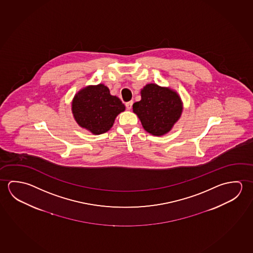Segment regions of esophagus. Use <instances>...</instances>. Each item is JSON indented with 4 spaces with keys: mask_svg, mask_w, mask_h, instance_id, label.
<instances>
[{
    "mask_svg": "<svg viewBox=\"0 0 253 253\" xmlns=\"http://www.w3.org/2000/svg\"><path fill=\"white\" fill-rule=\"evenodd\" d=\"M133 101H128V102H126L125 103V106H126V108L129 110V109H131L132 108Z\"/></svg>",
    "mask_w": 253,
    "mask_h": 253,
    "instance_id": "esophagus-1",
    "label": "esophagus"
}]
</instances>
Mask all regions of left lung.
I'll use <instances>...</instances> for the list:
<instances>
[{
  "mask_svg": "<svg viewBox=\"0 0 253 253\" xmlns=\"http://www.w3.org/2000/svg\"><path fill=\"white\" fill-rule=\"evenodd\" d=\"M182 110L178 94L156 84H146L141 90L140 101L133 104V112L137 114L145 130L154 136L169 132Z\"/></svg>",
  "mask_w": 253,
  "mask_h": 253,
  "instance_id": "obj_1",
  "label": "left lung"
}]
</instances>
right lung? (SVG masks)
I'll use <instances>...</instances> for the list:
<instances>
[{
    "label": "right lung",
    "mask_w": 253,
    "mask_h": 253,
    "mask_svg": "<svg viewBox=\"0 0 253 253\" xmlns=\"http://www.w3.org/2000/svg\"><path fill=\"white\" fill-rule=\"evenodd\" d=\"M125 109L120 99L111 95L108 87L101 84L84 88L72 102V112L77 123L96 135L109 130L117 115Z\"/></svg>",
    "instance_id": "1"
}]
</instances>
